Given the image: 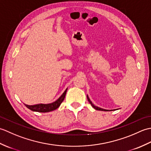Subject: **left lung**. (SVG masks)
Masks as SVG:
<instances>
[{
  "label": "left lung",
  "instance_id": "1",
  "mask_svg": "<svg viewBox=\"0 0 151 151\" xmlns=\"http://www.w3.org/2000/svg\"><path fill=\"white\" fill-rule=\"evenodd\" d=\"M87 98H88V101H89V103L91 104V105L92 106H93V108H95V110H101V111H109L108 110H104V109H102V108H99V107H97V106H95L92 103V102L90 101V99H89V98L88 97V96L87 95Z\"/></svg>",
  "mask_w": 151,
  "mask_h": 151
}]
</instances>
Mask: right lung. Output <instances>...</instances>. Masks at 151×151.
<instances>
[{
	"label": "right lung",
	"instance_id": "1",
	"mask_svg": "<svg viewBox=\"0 0 151 151\" xmlns=\"http://www.w3.org/2000/svg\"><path fill=\"white\" fill-rule=\"evenodd\" d=\"M67 90V88L65 89V91L63 93V94L60 96V97L57 99L56 101L50 104H39L36 105H27L25 104L26 106L30 109V110L34 111H38V112H49L56 110L58 108L62 102L63 101L64 99H65L66 92Z\"/></svg>",
	"mask_w": 151,
	"mask_h": 151
}]
</instances>
